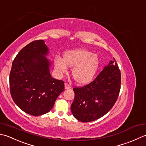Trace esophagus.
<instances>
[{
    "instance_id": "34e87169",
    "label": "esophagus",
    "mask_w": 146,
    "mask_h": 146,
    "mask_svg": "<svg viewBox=\"0 0 146 146\" xmlns=\"http://www.w3.org/2000/svg\"><path fill=\"white\" fill-rule=\"evenodd\" d=\"M71 88V86L70 84H68V83H65V88L66 89V90H69V89H70Z\"/></svg>"
}]
</instances>
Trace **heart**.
<instances>
[{
	"mask_svg": "<svg viewBox=\"0 0 146 146\" xmlns=\"http://www.w3.org/2000/svg\"><path fill=\"white\" fill-rule=\"evenodd\" d=\"M67 65L73 67L72 76L80 84H86L94 79L99 69L100 60L96 55L85 49H77L65 52L64 60L56 58L55 67L58 75L62 76L68 70Z\"/></svg>",
	"mask_w": 146,
	"mask_h": 146,
	"instance_id": "heart-1",
	"label": "heart"
}]
</instances>
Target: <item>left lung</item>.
Here are the masks:
<instances>
[{"mask_svg": "<svg viewBox=\"0 0 146 146\" xmlns=\"http://www.w3.org/2000/svg\"><path fill=\"white\" fill-rule=\"evenodd\" d=\"M120 84V70L114 59L93 81L73 88L75 97L70 108L74 117L82 122L102 117L117 102Z\"/></svg>", "mask_w": 146, "mask_h": 146, "instance_id": "left-lung-1", "label": "left lung"}]
</instances>
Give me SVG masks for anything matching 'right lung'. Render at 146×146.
<instances>
[{
	"instance_id": "1",
	"label": "right lung",
	"mask_w": 146,
	"mask_h": 146,
	"mask_svg": "<svg viewBox=\"0 0 146 146\" xmlns=\"http://www.w3.org/2000/svg\"><path fill=\"white\" fill-rule=\"evenodd\" d=\"M48 48L42 40L27 44L14 59L9 75L12 98L23 111L33 116L48 113L64 90V82L52 78Z\"/></svg>"
}]
</instances>
